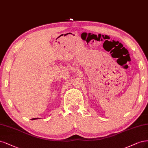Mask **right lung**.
Returning <instances> with one entry per match:
<instances>
[{
	"mask_svg": "<svg viewBox=\"0 0 148 148\" xmlns=\"http://www.w3.org/2000/svg\"><path fill=\"white\" fill-rule=\"evenodd\" d=\"M39 118H33V119H32L31 120H36V119H39Z\"/></svg>",
	"mask_w": 148,
	"mask_h": 148,
	"instance_id": "right-lung-1",
	"label": "right lung"
}]
</instances>
